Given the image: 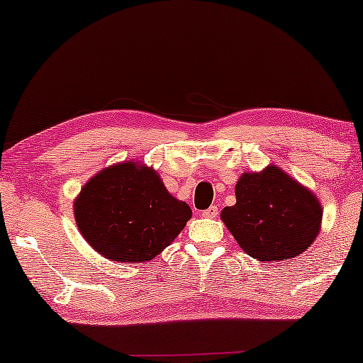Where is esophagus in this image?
I'll return each instance as SVG.
<instances>
[{
    "mask_svg": "<svg viewBox=\"0 0 363 363\" xmlns=\"http://www.w3.org/2000/svg\"><path fill=\"white\" fill-rule=\"evenodd\" d=\"M203 218H216L218 216V208L216 206H210L208 210L201 211Z\"/></svg>",
    "mask_w": 363,
    "mask_h": 363,
    "instance_id": "esophagus-1",
    "label": "esophagus"
}]
</instances>
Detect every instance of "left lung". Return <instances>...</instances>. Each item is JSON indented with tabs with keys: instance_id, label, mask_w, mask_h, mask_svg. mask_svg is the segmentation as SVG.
I'll return each instance as SVG.
<instances>
[{
	"instance_id": "1",
	"label": "left lung",
	"mask_w": 363,
	"mask_h": 363,
	"mask_svg": "<svg viewBox=\"0 0 363 363\" xmlns=\"http://www.w3.org/2000/svg\"><path fill=\"white\" fill-rule=\"evenodd\" d=\"M235 193L236 203L223 208L221 220L247 256L261 262L292 259L319 236V198L281 167L245 172Z\"/></svg>"
}]
</instances>
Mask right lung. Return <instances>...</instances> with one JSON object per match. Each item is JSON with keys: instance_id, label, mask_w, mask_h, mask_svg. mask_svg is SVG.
<instances>
[{"instance_id": "right-lung-1", "label": "right lung", "mask_w": 363, "mask_h": 363, "mask_svg": "<svg viewBox=\"0 0 363 363\" xmlns=\"http://www.w3.org/2000/svg\"><path fill=\"white\" fill-rule=\"evenodd\" d=\"M84 240L106 259L137 264L170 246L191 208L168 193L153 167L128 160L96 173L74 200Z\"/></svg>"}]
</instances>
